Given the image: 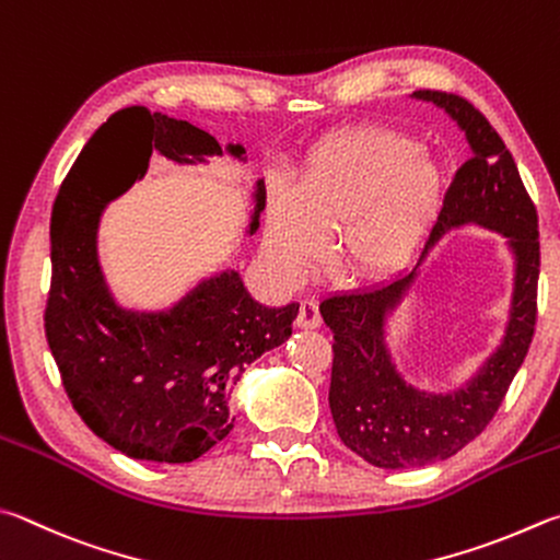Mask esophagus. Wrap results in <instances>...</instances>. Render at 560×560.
<instances>
[{
    "mask_svg": "<svg viewBox=\"0 0 560 560\" xmlns=\"http://www.w3.org/2000/svg\"><path fill=\"white\" fill-rule=\"evenodd\" d=\"M296 323L301 325V328H318V325H320L318 303H315L313 299H303L301 306H299Z\"/></svg>",
    "mask_w": 560,
    "mask_h": 560,
    "instance_id": "obj_1",
    "label": "esophagus"
}]
</instances>
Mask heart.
<instances>
[{"label": "heart", "mask_w": 560, "mask_h": 560, "mask_svg": "<svg viewBox=\"0 0 560 560\" xmlns=\"http://www.w3.org/2000/svg\"><path fill=\"white\" fill-rule=\"evenodd\" d=\"M445 178L421 144L382 127L328 135L303 159L296 190L273 183L264 252L281 281H299L335 230V259L354 279L399 271L439 218Z\"/></svg>", "instance_id": "heart-1"}]
</instances>
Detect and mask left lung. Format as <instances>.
Masks as SVG:
<instances>
[{
    "label": "left lung",
    "instance_id": "1",
    "mask_svg": "<svg viewBox=\"0 0 560 560\" xmlns=\"http://www.w3.org/2000/svg\"><path fill=\"white\" fill-rule=\"evenodd\" d=\"M413 97L448 112L472 149L445 190L429 245L445 230L475 222L510 237L516 273L502 345L472 382L445 396L406 384L384 345L386 313L401 301L416 271L382 287L335 293L320 303L323 320L332 330L328 401L335 429L350 451L386 470L445 460L494 419L534 338L541 267L536 206L502 137L470 100L443 90H416Z\"/></svg>",
    "mask_w": 560,
    "mask_h": 560
}]
</instances>
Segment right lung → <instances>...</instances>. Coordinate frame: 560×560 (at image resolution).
Here are the masks:
<instances>
[{
	"mask_svg": "<svg viewBox=\"0 0 560 560\" xmlns=\"http://www.w3.org/2000/svg\"><path fill=\"white\" fill-rule=\"evenodd\" d=\"M154 151L178 164L222 154L215 137L183 119L147 107L112 115L54 202L44 325L68 399L90 431L137 460L190 463L232 431V389L247 364L289 338L299 303L261 306L237 271H222L166 313L117 306L97 261L100 212L115 198L107 176L127 166L129 188ZM254 198L249 232L264 210V180Z\"/></svg>",
	"mask_w": 560,
	"mask_h": 560,
	"instance_id": "1",
	"label": "right lung"
}]
</instances>
